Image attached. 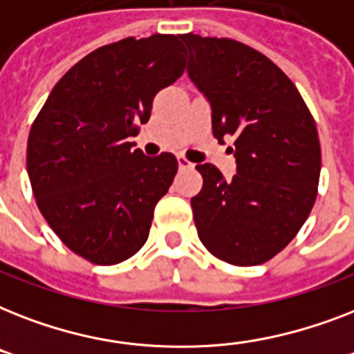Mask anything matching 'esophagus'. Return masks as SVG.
Wrapping results in <instances>:
<instances>
[{"label":"esophagus","mask_w":354,"mask_h":354,"mask_svg":"<svg viewBox=\"0 0 354 354\" xmlns=\"http://www.w3.org/2000/svg\"><path fill=\"white\" fill-rule=\"evenodd\" d=\"M178 167H180V169H193L194 163H191V161H189L187 158H183V156H178Z\"/></svg>","instance_id":"obj_1"}]
</instances>
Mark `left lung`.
<instances>
[{
	"mask_svg": "<svg viewBox=\"0 0 354 354\" xmlns=\"http://www.w3.org/2000/svg\"><path fill=\"white\" fill-rule=\"evenodd\" d=\"M187 75L211 108L218 143L233 138L236 174L196 165L204 185L191 198L200 241L236 266L266 263L296 236L318 191V130L292 80L263 53L230 38L180 36Z\"/></svg>",
	"mask_w": 354,
	"mask_h": 354,
	"instance_id": "8db88e82",
	"label": "left lung"
}]
</instances>
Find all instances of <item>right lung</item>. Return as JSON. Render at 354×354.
I'll use <instances>...</instances> for the list:
<instances>
[{"instance_id": "add662e5", "label": "right lung", "mask_w": 354, "mask_h": 354, "mask_svg": "<svg viewBox=\"0 0 354 354\" xmlns=\"http://www.w3.org/2000/svg\"><path fill=\"white\" fill-rule=\"evenodd\" d=\"M174 35L124 38L77 62L32 122L27 172L36 204L60 241L95 264L132 257L178 161L133 149L156 93L183 73Z\"/></svg>"}]
</instances>
